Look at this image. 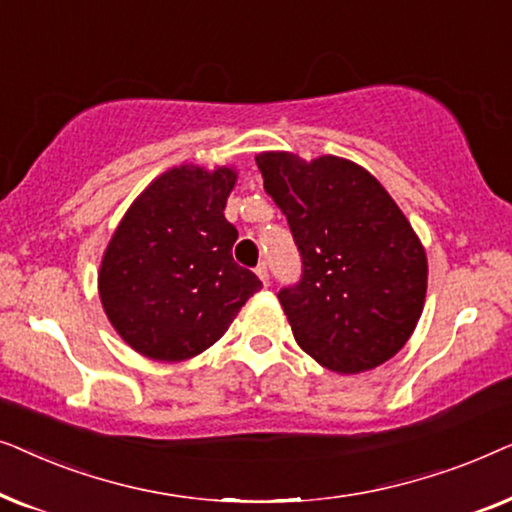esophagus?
Here are the masks:
<instances>
[{
  "label": "esophagus",
  "mask_w": 512,
  "mask_h": 512,
  "mask_svg": "<svg viewBox=\"0 0 512 512\" xmlns=\"http://www.w3.org/2000/svg\"><path fill=\"white\" fill-rule=\"evenodd\" d=\"M256 275H258V279H261L263 284H268V279H270V275H268V265L258 263V265H256Z\"/></svg>",
  "instance_id": "obj_1"
}]
</instances>
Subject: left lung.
<instances>
[{"label":"left lung","mask_w":512,"mask_h":512,"mask_svg":"<svg viewBox=\"0 0 512 512\" xmlns=\"http://www.w3.org/2000/svg\"><path fill=\"white\" fill-rule=\"evenodd\" d=\"M256 165L303 258L300 282L277 293L300 349L340 375L389 361L426 298L429 265L410 221L352 160L265 151Z\"/></svg>","instance_id":"obj_1"}]
</instances>
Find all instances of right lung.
<instances>
[{
	"label": "right lung",
	"instance_id": "add662e5",
	"mask_svg": "<svg viewBox=\"0 0 512 512\" xmlns=\"http://www.w3.org/2000/svg\"><path fill=\"white\" fill-rule=\"evenodd\" d=\"M233 167L179 165L132 202L102 256L100 300L116 333L153 361L212 347L261 279L233 261L237 228L223 216Z\"/></svg>",
	"mask_w": 512,
	"mask_h": 512
}]
</instances>
